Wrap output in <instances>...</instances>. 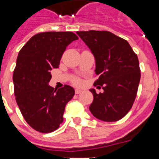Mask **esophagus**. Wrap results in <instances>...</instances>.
<instances>
[{"label":"esophagus","instance_id":"1","mask_svg":"<svg viewBox=\"0 0 159 159\" xmlns=\"http://www.w3.org/2000/svg\"><path fill=\"white\" fill-rule=\"evenodd\" d=\"M82 90H80V89H75V93L76 94H80L81 92H82Z\"/></svg>","mask_w":159,"mask_h":159}]
</instances>
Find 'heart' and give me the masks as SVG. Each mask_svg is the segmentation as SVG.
<instances>
[{"mask_svg": "<svg viewBox=\"0 0 159 159\" xmlns=\"http://www.w3.org/2000/svg\"><path fill=\"white\" fill-rule=\"evenodd\" d=\"M72 82H73L75 85H80L82 83V80L80 79L79 77H73V78H72Z\"/></svg>", "mask_w": 159, "mask_h": 159, "instance_id": "1", "label": "heart"}]
</instances>
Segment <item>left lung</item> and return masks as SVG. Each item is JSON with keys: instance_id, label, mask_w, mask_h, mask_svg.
<instances>
[{"instance_id": "1", "label": "left lung", "mask_w": 159, "mask_h": 159, "mask_svg": "<svg viewBox=\"0 0 159 159\" xmlns=\"http://www.w3.org/2000/svg\"><path fill=\"white\" fill-rule=\"evenodd\" d=\"M80 38L91 49L96 60L94 85L104 92L93 94L90 111L102 121L120 120L128 113L135 100L140 81V68L137 55L129 43L109 31H78Z\"/></svg>"}]
</instances>
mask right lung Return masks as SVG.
Instances as JSON below:
<instances>
[{
    "label": "right lung",
    "mask_w": 159,
    "mask_h": 159,
    "mask_svg": "<svg viewBox=\"0 0 159 159\" xmlns=\"http://www.w3.org/2000/svg\"><path fill=\"white\" fill-rule=\"evenodd\" d=\"M78 39L72 32H43L34 35L19 52L13 73L16 100L26 122L35 130L50 133L63 121L65 106L75 94L68 85H48L53 68L59 67L67 45Z\"/></svg>",
    "instance_id": "obj_1"
}]
</instances>
